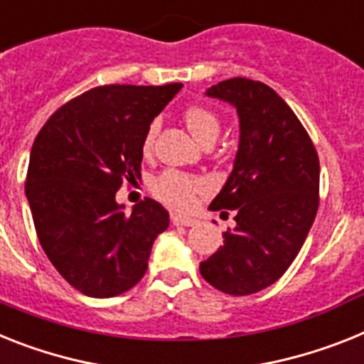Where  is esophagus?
Returning <instances> with one entry per match:
<instances>
[{
	"label": "esophagus",
	"mask_w": 364,
	"mask_h": 364,
	"mask_svg": "<svg viewBox=\"0 0 364 364\" xmlns=\"http://www.w3.org/2000/svg\"><path fill=\"white\" fill-rule=\"evenodd\" d=\"M172 224L173 225H187V228H191V225H196L198 222L194 218H188V216L172 215Z\"/></svg>",
	"instance_id": "esophagus-1"
}]
</instances>
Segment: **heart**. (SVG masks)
<instances>
[{"mask_svg": "<svg viewBox=\"0 0 364 364\" xmlns=\"http://www.w3.org/2000/svg\"><path fill=\"white\" fill-rule=\"evenodd\" d=\"M185 122L188 129L201 144L215 142L220 133V118L213 111L205 107L194 105L185 112ZM157 122H151L146 131L144 140H142V149L144 154H149L154 148L155 135H157ZM207 191V183L196 176H188L179 170H166L154 181L155 196L166 205L176 207V209H188L196 200V194Z\"/></svg>", "mask_w": 364, "mask_h": 364, "instance_id": "1", "label": "heart"}]
</instances>
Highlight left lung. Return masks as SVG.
<instances>
[{"label":"left lung","instance_id":"1","mask_svg":"<svg viewBox=\"0 0 364 364\" xmlns=\"http://www.w3.org/2000/svg\"><path fill=\"white\" fill-rule=\"evenodd\" d=\"M205 94L237 109L240 140L233 170L209 205L233 210L237 225L200 272L225 294H253L285 274L307 239L318 210V155L298 116L268 85L233 77Z\"/></svg>","mask_w":364,"mask_h":364}]
</instances>
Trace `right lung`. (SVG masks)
Segmentation results:
<instances>
[{
	"label": "right lung",
	"instance_id": "add662e5",
	"mask_svg": "<svg viewBox=\"0 0 364 364\" xmlns=\"http://www.w3.org/2000/svg\"><path fill=\"white\" fill-rule=\"evenodd\" d=\"M181 87H96L55 111L36 135L26 181L36 235L60 276L90 298L133 289L170 224L151 198L125 213L116 192L140 179L146 131Z\"/></svg>",
	"mask_w": 364,
	"mask_h": 364
}]
</instances>
